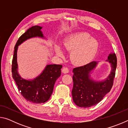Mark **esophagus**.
<instances>
[{
	"mask_svg": "<svg viewBox=\"0 0 128 128\" xmlns=\"http://www.w3.org/2000/svg\"><path fill=\"white\" fill-rule=\"evenodd\" d=\"M62 72L64 73H68L69 72V69L67 67H63L62 69Z\"/></svg>",
	"mask_w": 128,
	"mask_h": 128,
	"instance_id": "1",
	"label": "esophagus"
}]
</instances>
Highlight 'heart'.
I'll return each mask as SVG.
<instances>
[{
  "instance_id": "1",
  "label": "heart",
  "mask_w": 128,
  "mask_h": 128,
  "mask_svg": "<svg viewBox=\"0 0 128 128\" xmlns=\"http://www.w3.org/2000/svg\"><path fill=\"white\" fill-rule=\"evenodd\" d=\"M64 47L72 52L70 58L73 63L82 66L90 62L94 58L98 49V42L91 38L89 34L81 32L69 36L65 40ZM56 52L58 56L62 57V52L59 47H56Z\"/></svg>"
}]
</instances>
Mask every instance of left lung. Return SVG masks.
<instances>
[{
    "label": "left lung",
    "mask_w": 128,
    "mask_h": 128,
    "mask_svg": "<svg viewBox=\"0 0 128 128\" xmlns=\"http://www.w3.org/2000/svg\"><path fill=\"white\" fill-rule=\"evenodd\" d=\"M107 61L111 64V73L107 80L102 82H95L90 78V72L96 66L97 62L95 61L73 68L72 94L73 102L77 106L84 108L92 107L100 102L110 92L115 77L117 66L116 54H110Z\"/></svg>",
    "instance_id": "obj_1"
}]
</instances>
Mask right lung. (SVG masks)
Here are the masks:
<instances>
[{"label": "right lung", "instance_id": "add662e5", "mask_svg": "<svg viewBox=\"0 0 128 128\" xmlns=\"http://www.w3.org/2000/svg\"><path fill=\"white\" fill-rule=\"evenodd\" d=\"M42 27L34 26L20 36L14 46L12 62V77L21 94L26 100L34 103H44L48 100L52 93L54 84L61 75L62 65H47L44 70L33 80L28 81L21 78L17 72V50L18 46L28 39L40 36L43 37L40 30Z\"/></svg>", "mask_w": 128, "mask_h": 128}]
</instances>
